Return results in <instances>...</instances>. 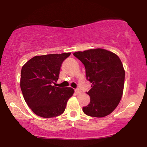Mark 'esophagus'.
Returning <instances> with one entry per match:
<instances>
[{"mask_svg": "<svg viewBox=\"0 0 147 147\" xmlns=\"http://www.w3.org/2000/svg\"><path fill=\"white\" fill-rule=\"evenodd\" d=\"M75 92H76V93H77V94H79V93H81V90H80V89H79V88L75 89Z\"/></svg>", "mask_w": 147, "mask_h": 147, "instance_id": "1", "label": "esophagus"}]
</instances>
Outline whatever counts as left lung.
Masks as SVG:
<instances>
[{
    "label": "left lung",
    "instance_id": "8db88e82",
    "mask_svg": "<svg viewBox=\"0 0 147 147\" xmlns=\"http://www.w3.org/2000/svg\"><path fill=\"white\" fill-rule=\"evenodd\" d=\"M86 68V79L92 83L87 92L88 105L82 109L86 115L103 117L116 109L124 90V71L121 60L115 54L104 49H93L73 54Z\"/></svg>",
    "mask_w": 147,
    "mask_h": 147
}]
</instances>
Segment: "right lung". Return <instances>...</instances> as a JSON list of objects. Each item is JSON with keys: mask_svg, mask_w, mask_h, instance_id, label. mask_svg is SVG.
I'll return each instance as SVG.
<instances>
[{"mask_svg": "<svg viewBox=\"0 0 147 147\" xmlns=\"http://www.w3.org/2000/svg\"><path fill=\"white\" fill-rule=\"evenodd\" d=\"M70 55L68 52L35 56L22 67V93L25 102L37 115L55 117L65 111L74 90L54 85L58 80L63 61Z\"/></svg>", "mask_w": 147, "mask_h": 147, "instance_id": "obj_1", "label": "right lung"}]
</instances>
